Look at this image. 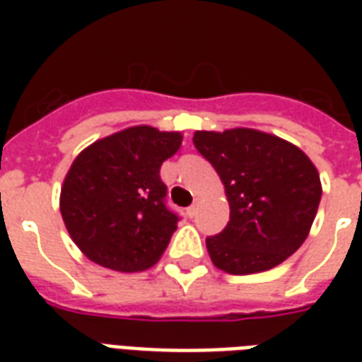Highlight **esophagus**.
Returning a JSON list of instances; mask_svg holds the SVG:
<instances>
[{
  "label": "esophagus",
  "mask_w": 362,
  "mask_h": 362,
  "mask_svg": "<svg viewBox=\"0 0 362 362\" xmlns=\"http://www.w3.org/2000/svg\"><path fill=\"white\" fill-rule=\"evenodd\" d=\"M196 209H197L196 204L189 205V207H188V217H194V215H196Z\"/></svg>",
  "instance_id": "34e87169"
}]
</instances>
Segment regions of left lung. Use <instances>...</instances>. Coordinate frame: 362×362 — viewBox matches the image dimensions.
Returning <instances> with one entry per match:
<instances>
[{"label":"left lung","mask_w":362,"mask_h":362,"mask_svg":"<svg viewBox=\"0 0 362 362\" xmlns=\"http://www.w3.org/2000/svg\"><path fill=\"white\" fill-rule=\"evenodd\" d=\"M194 145L219 174L230 207L225 230L205 240L215 267L250 275L295 254L322 197L310 158L293 143L250 127L196 132Z\"/></svg>","instance_id":"1"}]
</instances>
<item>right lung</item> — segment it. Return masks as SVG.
<instances>
[{
	"label": "right lung",
	"mask_w": 362,
	"mask_h": 362,
	"mask_svg": "<svg viewBox=\"0 0 362 362\" xmlns=\"http://www.w3.org/2000/svg\"><path fill=\"white\" fill-rule=\"evenodd\" d=\"M180 145V132L134 126L75 157L59 211L71 240L90 262L124 273L157 264L178 223L165 204L160 165Z\"/></svg>",
	"instance_id": "obj_1"
}]
</instances>
